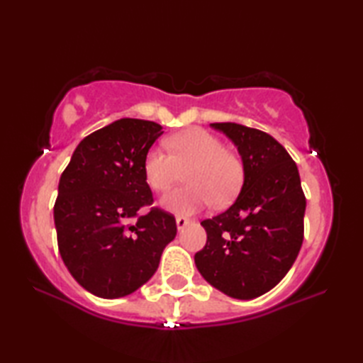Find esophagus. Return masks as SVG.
Listing matches in <instances>:
<instances>
[{"label": "esophagus", "instance_id": "esophagus-1", "mask_svg": "<svg viewBox=\"0 0 363 363\" xmlns=\"http://www.w3.org/2000/svg\"><path fill=\"white\" fill-rule=\"evenodd\" d=\"M190 223L189 218H184V216H177L176 218V225H177V230H182L184 227Z\"/></svg>", "mask_w": 363, "mask_h": 363}]
</instances>
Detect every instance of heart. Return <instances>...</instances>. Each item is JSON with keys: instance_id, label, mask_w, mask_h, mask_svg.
Instances as JSON below:
<instances>
[{"instance_id": "heart-1", "label": "heart", "mask_w": 363, "mask_h": 363, "mask_svg": "<svg viewBox=\"0 0 363 363\" xmlns=\"http://www.w3.org/2000/svg\"><path fill=\"white\" fill-rule=\"evenodd\" d=\"M171 153L160 147L147 152L144 173L149 186L167 192L187 173L190 187L177 189L162 200L168 211L192 214L208 205L230 203L243 186L245 168L223 140L201 128H189L168 139Z\"/></svg>"}]
</instances>
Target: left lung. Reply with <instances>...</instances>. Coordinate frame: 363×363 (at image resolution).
Segmentation results:
<instances>
[{"instance_id":"1","label":"left lung","mask_w":363,"mask_h":363,"mask_svg":"<svg viewBox=\"0 0 363 363\" xmlns=\"http://www.w3.org/2000/svg\"><path fill=\"white\" fill-rule=\"evenodd\" d=\"M240 153L245 177L229 210L205 219L195 266L230 298L253 299L285 277L304 238L306 196L296 163L270 134L237 123H211Z\"/></svg>"}]
</instances>
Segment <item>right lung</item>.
<instances>
[{"label":"right lung","mask_w":363,"mask_h":363,"mask_svg":"<svg viewBox=\"0 0 363 363\" xmlns=\"http://www.w3.org/2000/svg\"><path fill=\"white\" fill-rule=\"evenodd\" d=\"M162 134L155 121L116 120L86 136L60 176L59 253L72 277L99 298H123L149 281L176 237L173 214H138L153 201L144 160Z\"/></svg>","instance_id":"obj_1"}]
</instances>
